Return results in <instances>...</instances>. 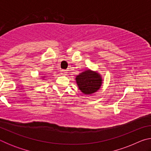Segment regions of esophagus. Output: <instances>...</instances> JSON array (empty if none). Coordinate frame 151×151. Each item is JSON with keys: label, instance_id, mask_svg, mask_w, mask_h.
<instances>
[{"label": "esophagus", "instance_id": "34e87169", "mask_svg": "<svg viewBox=\"0 0 151 151\" xmlns=\"http://www.w3.org/2000/svg\"><path fill=\"white\" fill-rule=\"evenodd\" d=\"M61 73V75H67V71L65 70H62L60 71Z\"/></svg>", "mask_w": 151, "mask_h": 151}]
</instances>
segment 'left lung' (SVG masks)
Here are the masks:
<instances>
[{"label":"left lung","mask_w":151,"mask_h":151,"mask_svg":"<svg viewBox=\"0 0 151 151\" xmlns=\"http://www.w3.org/2000/svg\"><path fill=\"white\" fill-rule=\"evenodd\" d=\"M78 88L85 94H91L98 91L103 84L101 75L96 71L86 70L75 78Z\"/></svg>","instance_id":"left-lung-1"}]
</instances>
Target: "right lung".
Wrapping results in <instances>:
<instances>
[{
	"mask_svg": "<svg viewBox=\"0 0 151 151\" xmlns=\"http://www.w3.org/2000/svg\"><path fill=\"white\" fill-rule=\"evenodd\" d=\"M42 77H43V78H45V77H46V76H42Z\"/></svg>",
	"mask_w": 151,
	"mask_h": 151,
	"instance_id": "obj_1",
	"label": "right lung"
}]
</instances>
